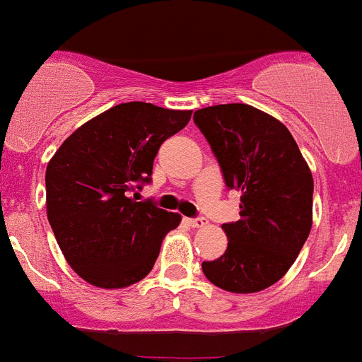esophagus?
Returning a JSON list of instances; mask_svg holds the SVG:
<instances>
[{
	"label": "esophagus",
	"instance_id": "obj_1",
	"mask_svg": "<svg viewBox=\"0 0 362 362\" xmlns=\"http://www.w3.org/2000/svg\"><path fill=\"white\" fill-rule=\"evenodd\" d=\"M187 224H189L190 228H204L205 221L204 218H187Z\"/></svg>",
	"mask_w": 362,
	"mask_h": 362
}]
</instances>
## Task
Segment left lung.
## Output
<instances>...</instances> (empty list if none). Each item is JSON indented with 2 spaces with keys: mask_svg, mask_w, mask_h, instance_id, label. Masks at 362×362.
<instances>
[{
  "mask_svg": "<svg viewBox=\"0 0 362 362\" xmlns=\"http://www.w3.org/2000/svg\"><path fill=\"white\" fill-rule=\"evenodd\" d=\"M230 189L241 190V218L224 224L226 252L202 269L231 293H256L293 265L312 228L314 179L293 136L276 117L250 104L196 110Z\"/></svg>",
  "mask_w": 362,
  "mask_h": 362,
  "instance_id": "left-lung-1",
  "label": "left lung"
}]
</instances>
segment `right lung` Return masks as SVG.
<instances>
[{"instance_id":"1","label":"right lung","mask_w":362,"mask_h":362,"mask_svg":"<svg viewBox=\"0 0 362 362\" xmlns=\"http://www.w3.org/2000/svg\"><path fill=\"white\" fill-rule=\"evenodd\" d=\"M192 110L125 103L78 127L46 166V215L66 263L86 282L119 290L146 279L181 215L136 202L163 141Z\"/></svg>"}]
</instances>
